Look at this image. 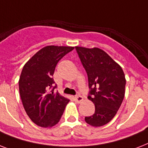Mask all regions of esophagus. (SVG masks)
I'll use <instances>...</instances> for the list:
<instances>
[{"instance_id":"esophagus-1","label":"esophagus","mask_w":148,"mask_h":148,"mask_svg":"<svg viewBox=\"0 0 148 148\" xmlns=\"http://www.w3.org/2000/svg\"><path fill=\"white\" fill-rule=\"evenodd\" d=\"M84 98L82 96H81V95H77V96H75L74 97V101H75V102L77 103H81L82 101H83Z\"/></svg>"}]
</instances>
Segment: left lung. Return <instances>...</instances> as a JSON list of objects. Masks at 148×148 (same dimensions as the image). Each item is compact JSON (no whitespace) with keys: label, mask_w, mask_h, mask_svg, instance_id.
<instances>
[{"label":"left lung","mask_w":148,"mask_h":148,"mask_svg":"<svg viewBox=\"0 0 148 148\" xmlns=\"http://www.w3.org/2000/svg\"><path fill=\"white\" fill-rule=\"evenodd\" d=\"M85 69L90 88L88 98L95 105L94 114L85 117L88 124L101 127L113 119L125 94V75L121 67L97 47H75Z\"/></svg>","instance_id":"obj_1"}]
</instances>
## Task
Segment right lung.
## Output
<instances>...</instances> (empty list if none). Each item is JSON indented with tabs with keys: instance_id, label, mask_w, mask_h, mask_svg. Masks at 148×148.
<instances>
[{
	"instance_id": "1",
	"label": "right lung",
	"mask_w": 148,
	"mask_h": 148,
	"mask_svg": "<svg viewBox=\"0 0 148 148\" xmlns=\"http://www.w3.org/2000/svg\"><path fill=\"white\" fill-rule=\"evenodd\" d=\"M73 47L47 46L24 64L19 79V91L27 114L42 127H51L60 121L70 100L54 93L53 74L58 61Z\"/></svg>"
}]
</instances>
